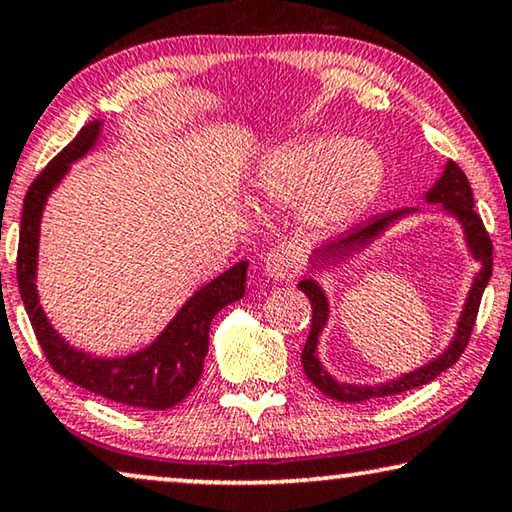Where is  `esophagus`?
Masks as SVG:
<instances>
[{
  "mask_svg": "<svg viewBox=\"0 0 512 512\" xmlns=\"http://www.w3.org/2000/svg\"><path fill=\"white\" fill-rule=\"evenodd\" d=\"M301 264H304V259H301V255L292 246L273 248L271 253H266L264 257V273L271 280L283 283V280H292L297 276L301 271Z\"/></svg>",
  "mask_w": 512,
  "mask_h": 512,
  "instance_id": "esophagus-1",
  "label": "esophagus"
}]
</instances>
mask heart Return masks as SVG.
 <instances>
[{
	"instance_id": "b5f03b06",
	"label": "heart",
	"mask_w": 512,
	"mask_h": 512,
	"mask_svg": "<svg viewBox=\"0 0 512 512\" xmlns=\"http://www.w3.org/2000/svg\"><path fill=\"white\" fill-rule=\"evenodd\" d=\"M385 185V162L369 143L318 134L283 146L259 167L255 190L266 204L299 208L301 220L329 232L369 208Z\"/></svg>"
}]
</instances>
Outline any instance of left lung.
Masks as SVG:
<instances>
[{
    "label": "left lung",
    "mask_w": 512,
    "mask_h": 512,
    "mask_svg": "<svg viewBox=\"0 0 512 512\" xmlns=\"http://www.w3.org/2000/svg\"><path fill=\"white\" fill-rule=\"evenodd\" d=\"M424 199L427 204H438L445 213L452 215L459 225L464 229V241L466 248H469L471 257L480 264L478 273H475L469 297L464 301V311L459 315L455 336L448 348H445L441 355L431 359L420 369L403 373V376L387 380V383H378V385H352V383H338V380L331 376V373L322 366L320 357H318V341L322 329L327 327L329 320V299L322 285L315 278H304L297 285L301 292L306 294L308 301L313 306V325H311V334H308V341L304 345V352H301V364H304V371L311 383L318 387L322 394L336 399V401H345V403H357V401H369L376 397H392V394H401L408 390H415V387H422L434 380L438 373H443L445 369H450L452 364L462 357V352L466 345H469L471 331L475 325V318H478V308H480V299L482 292L492 278V241H489V234L485 232V225H482L480 215L473 211V192L469 185V178L462 169L457 167L455 162L448 160L445 164L443 174L438 181L424 192ZM417 213V208H403V211H392V213H380L376 218H371L364 225H359L350 232H345L343 236H338L334 241H327L325 246L315 248L311 253V269H329L338 262H345L350 255L359 253V250L371 246L373 241L378 239L385 229H390L394 222H399L406 215Z\"/></svg>",
    "instance_id": "left-lung-1"
}]
</instances>
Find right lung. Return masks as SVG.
<instances>
[{
  "mask_svg": "<svg viewBox=\"0 0 512 512\" xmlns=\"http://www.w3.org/2000/svg\"><path fill=\"white\" fill-rule=\"evenodd\" d=\"M102 127L104 120L88 122L76 134V139L62 153L55 155V160L41 171L25 194L18 243L20 297H23L25 311L30 315L43 355L62 378L115 403L164 410L181 403L199 383L208 352V329H211L215 313L246 294L248 262L243 259L232 269L220 273L218 278H213L211 283L199 287L174 315V320L146 348L120 357H102L71 345L50 325L48 315L39 304L37 264L41 218L48 197L69 174L71 164L97 146Z\"/></svg>",
  "mask_w": 512,
  "mask_h": 512,
  "instance_id": "add662e5",
  "label": "right lung"
}]
</instances>
